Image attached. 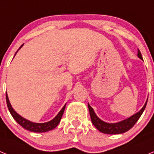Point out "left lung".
Returning a JSON list of instances; mask_svg holds the SVG:
<instances>
[{"label":"left lung","instance_id":"obj_1","mask_svg":"<svg viewBox=\"0 0 154 154\" xmlns=\"http://www.w3.org/2000/svg\"><path fill=\"white\" fill-rule=\"evenodd\" d=\"M137 56L143 60V57L141 55V53L139 49L138 52H137ZM147 99H146V103H145L144 106H143V108L138 112H137L134 115L131 116L130 117L127 118V119H124V120H122L120 122H118V123H106V122H104V121L99 119L97 116H96V114L95 113V112H94L93 109L88 103V107H89V114H90L92 123H93L94 126H96V129L99 131L101 132V133H106V134H120V133H125V132L130 130L135 125V123H137V121H138V119H140L142 113L143 112L144 109L146 108V103H147Z\"/></svg>","mask_w":154,"mask_h":154}]
</instances>
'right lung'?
I'll return each mask as SVG.
<instances>
[{
	"mask_svg": "<svg viewBox=\"0 0 154 154\" xmlns=\"http://www.w3.org/2000/svg\"><path fill=\"white\" fill-rule=\"evenodd\" d=\"M23 46H21L19 48V49L21 48ZM18 49V50H19ZM18 50L17 51V52L18 51ZM17 52L15 53V55L17 54ZM6 102H7V106H8V108L9 109V112H11V116H13V118L16 120L17 123L19 125H21L23 128H24L25 130H28V131L34 132V133H45V132L50 131V130L55 129L57 126L58 125V123H60L61 119L62 117V115L64 113V111H65V106L66 104L62 107V109L60 110V112L57 114V116L53 119H51V121H48L47 123H33V122H31V121L28 120V119H24V117H22L21 116L19 115L18 113L15 112V110L12 108L11 105L10 101H9V99H8V94L6 92Z\"/></svg>",
	"mask_w": 154,
	"mask_h": 154,
	"instance_id": "add662e5",
	"label": "right lung"
}]
</instances>
